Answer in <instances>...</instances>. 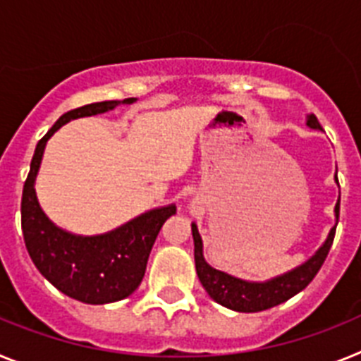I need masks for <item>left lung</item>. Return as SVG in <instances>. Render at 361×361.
Segmentation results:
<instances>
[{
  "mask_svg": "<svg viewBox=\"0 0 361 361\" xmlns=\"http://www.w3.org/2000/svg\"><path fill=\"white\" fill-rule=\"evenodd\" d=\"M305 124L312 130H322L314 114H309ZM334 180L338 184L336 175H334ZM338 216H340V199H338L336 206H334V219H336V222L331 228L324 244L318 247L317 253L312 255L311 258H307L304 264L296 266L295 269L275 276V279L266 280V282H251V280L237 279V276L228 275L224 271H219L209 266L206 262V258H204L202 238H200L199 228L193 222L191 224V233H193V244H195V267L202 288L208 291V295L215 300L216 304L224 305V307L231 309V311L258 312L282 304V302L289 300L291 296L298 295L302 289L307 288L309 282L317 276L322 264L327 258L331 245H333Z\"/></svg>",
  "mask_w": 361,
  "mask_h": 361,
  "instance_id": "8db88e82",
  "label": "left lung"
}]
</instances>
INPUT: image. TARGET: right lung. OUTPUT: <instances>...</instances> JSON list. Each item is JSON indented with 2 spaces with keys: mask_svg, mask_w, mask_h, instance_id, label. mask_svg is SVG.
Returning <instances> with one entry per match:
<instances>
[{
  "mask_svg": "<svg viewBox=\"0 0 361 361\" xmlns=\"http://www.w3.org/2000/svg\"><path fill=\"white\" fill-rule=\"evenodd\" d=\"M135 97L103 101L63 114L37 142L30 173L23 186L21 228L27 251L41 275L61 293L82 304L103 305L132 295L145 276L149 251L162 224L177 213L175 204L141 213L126 224L101 235L82 237L56 226L41 209L36 195V177L44 146L63 124L135 103Z\"/></svg>",
  "mask_w": 361,
  "mask_h": 361,
  "instance_id": "right-lung-1",
  "label": "right lung"
}]
</instances>
